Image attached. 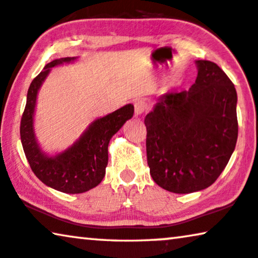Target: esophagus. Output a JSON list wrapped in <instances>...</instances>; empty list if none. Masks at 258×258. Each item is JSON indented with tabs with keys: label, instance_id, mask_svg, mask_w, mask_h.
Listing matches in <instances>:
<instances>
[{
	"label": "esophagus",
	"instance_id": "1",
	"mask_svg": "<svg viewBox=\"0 0 258 258\" xmlns=\"http://www.w3.org/2000/svg\"><path fill=\"white\" fill-rule=\"evenodd\" d=\"M146 110H147V104L145 100L140 99L134 103V114L136 115H141Z\"/></svg>",
	"mask_w": 258,
	"mask_h": 258
}]
</instances>
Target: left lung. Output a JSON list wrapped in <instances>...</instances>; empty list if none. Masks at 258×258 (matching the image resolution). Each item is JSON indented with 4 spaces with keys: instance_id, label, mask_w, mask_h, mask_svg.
Segmentation results:
<instances>
[{
    "instance_id": "left-lung-1",
    "label": "left lung",
    "mask_w": 258,
    "mask_h": 258,
    "mask_svg": "<svg viewBox=\"0 0 258 258\" xmlns=\"http://www.w3.org/2000/svg\"><path fill=\"white\" fill-rule=\"evenodd\" d=\"M188 91L159 97L145 118L147 164L154 182L176 194L215 182L236 146L237 93L219 65L197 60Z\"/></svg>"
}]
</instances>
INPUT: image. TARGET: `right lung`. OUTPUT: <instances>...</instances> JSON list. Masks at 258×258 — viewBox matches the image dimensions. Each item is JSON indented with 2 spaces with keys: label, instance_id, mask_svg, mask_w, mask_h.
Returning <instances> with one entry per match:
<instances>
[{
  "label": "right lung",
  "instance_id": "1",
  "mask_svg": "<svg viewBox=\"0 0 258 258\" xmlns=\"http://www.w3.org/2000/svg\"><path fill=\"white\" fill-rule=\"evenodd\" d=\"M76 59L77 57H65L50 61L31 82L20 128L24 154L35 175L48 187L67 194L84 193L101 182L108 161V143L134 113L132 104L125 105L93 120L79 139L65 151L56 155L46 154L35 136L34 117L37 94L51 68Z\"/></svg>",
  "mask_w": 258,
  "mask_h": 258
}]
</instances>
